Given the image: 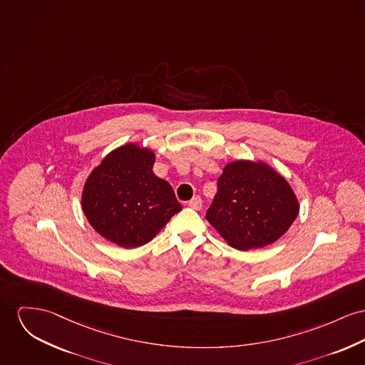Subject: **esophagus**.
<instances>
[{"mask_svg":"<svg viewBox=\"0 0 365 365\" xmlns=\"http://www.w3.org/2000/svg\"><path fill=\"white\" fill-rule=\"evenodd\" d=\"M188 206L192 207L194 210H199V209L202 207V199H200V196H194V197L188 202Z\"/></svg>","mask_w":365,"mask_h":365,"instance_id":"esophagus-1","label":"esophagus"}]
</instances>
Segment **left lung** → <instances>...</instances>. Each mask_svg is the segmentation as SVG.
I'll use <instances>...</instances> for the list:
<instances>
[{"label": "left lung", "mask_w": 365, "mask_h": 365, "mask_svg": "<svg viewBox=\"0 0 365 365\" xmlns=\"http://www.w3.org/2000/svg\"><path fill=\"white\" fill-rule=\"evenodd\" d=\"M299 213L287 180L263 162L228 163L217 181L206 219L235 249L267 246L281 238Z\"/></svg>", "instance_id": "1"}]
</instances>
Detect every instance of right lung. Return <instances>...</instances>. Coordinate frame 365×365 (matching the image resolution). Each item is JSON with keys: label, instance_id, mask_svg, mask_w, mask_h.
Returning <instances> with one entry per match:
<instances>
[{"label": "right lung", "instance_id": "right-lung-1", "mask_svg": "<svg viewBox=\"0 0 365 365\" xmlns=\"http://www.w3.org/2000/svg\"><path fill=\"white\" fill-rule=\"evenodd\" d=\"M150 149L110 152L86 181L83 212L99 235L122 247L149 242L182 207L170 184L152 171Z\"/></svg>", "mask_w": 365, "mask_h": 365}]
</instances>
